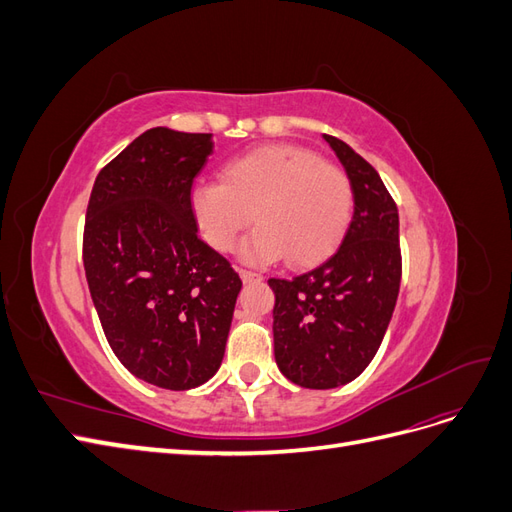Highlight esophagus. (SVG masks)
I'll list each match as a JSON object with an SVG mask.
<instances>
[{
  "label": "esophagus",
  "mask_w": 512,
  "mask_h": 512,
  "mask_svg": "<svg viewBox=\"0 0 512 512\" xmlns=\"http://www.w3.org/2000/svg\"><path fill=\"white\" fill-rule=\"evenodd\" d=\"M239 275L243 284H254V282H262V275L254 273V271H247V269H239Z\"/></svg>",
  "instance_id": "obj_1"
}]
</instances>
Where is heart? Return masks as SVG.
I'll list each match as a JSON object with an SVG mask.
<instances>
[{
	"mask_svg": "<svg viewBox=\"0 0 512 512\" xmlns=\"http://www.w3.org/2000/svg\"><path fill=\"white\" fill-rule=\"evenodd\" d=\"M352 207L344 170L297 145L247 151L224 166L222 181H203L192 192L194 218L211 247L232 250L254 218L258 226L243 239L241 258L269 265L286 256L294 269L314 267L335 252Z\"/></svg>",
	"mask_w": 512,
	"mask_h": 512,
	"instance_id": "heart-1",
	"label": "heart"
}]
</instances>
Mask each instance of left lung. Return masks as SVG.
Instances as JSON below:
<instances>
[{
    "label": "left lung",
    "instance_id": "left-lung-1",
    "mask_svg": "<svg viewBox=\"0 0 512 512\" xmlns=\"http://www.w3.org/2000/svg\"><path fill=\"white\" fill-rule=\"evenodd\" d=\"M324 141L352 183L350 226L320 267L292 280H269L275 363L303 389H335L363 374L382 344L401 282L395 200L350 145L329 134Z\"/></svg>",
    "mask_w": 512,
    "mask_h": 512
}]
</instances>
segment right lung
Masks as SVG:
<instances>
[{"label":"right lung","mask_w":512,"mask_h":512,"mask_svg":"<svg viewBox=\"0 0 512 512\" xmlns=\"http://www.w3.org/2000/svg\"><path fill=\"white\" fill-rule=\"evenodd\" d=\"M211 134L151 128L89 196L83 262L108 346L130 374L190 391L220 369L241 280L198 239L192 183Z\"/></svg>","instance_id":"obj_1"}]
</instances>
